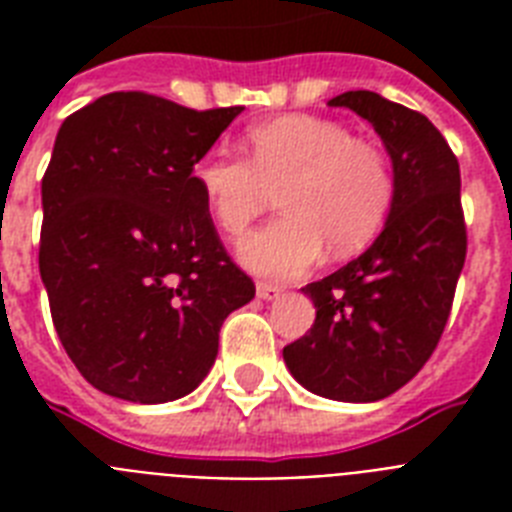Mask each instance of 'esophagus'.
Listing matches in <instances>:
<instances>
[{
    "label": "esophagus",
    "mask_w": 512,
    "mask_h": 512,
    "mask_svg": "<svg viewBox=\"0 0 512 512\" xmlns=\"http://www.w3.org/2000/svg\"><path fill=\"white\" fill-rule=\"evenodd\" d=\"M281 295L279 284H271V281H257V297L263 300H273V297Z\"/></svg>",
    "instance_id": "obj_1"
}]
</instances>
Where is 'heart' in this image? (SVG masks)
I'll return each mask as SVG.
<instances>
[{"mask_svg": "<svg viewBox=\"0 0 512 512\" xmlns=\"http://www.w3.org/2000/svg\"><path fill=\"white\" fill-rule=\"evenodd\" d=\"M247 156L209 151L193 164V183L220 231L241 239L279 188L287 212L249 236L241 260L271 279L311 268L324 247L348 255L380 233L396 180L388 154L374 140L350 135L337 119L276 116L244 135Z\"/></svg>", "mask_w": 512, "mask_h": 512, "instance_id": "obj_1", "label": "heart"}]
</instances>
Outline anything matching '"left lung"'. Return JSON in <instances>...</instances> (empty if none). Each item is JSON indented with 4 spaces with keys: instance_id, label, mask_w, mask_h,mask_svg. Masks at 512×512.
<instances>
[{
    "instance_id": "1",
    "label": "left lung",
    "mask_w": 512,
    "mask_h": 512,
    "mask_svg": "<svg viewBox=\"0 0 512 512\" xmlns=\"http://www.w3.org/2000/svg\"><path fill=\"white\" fill-rule=\"evenodd\" d=\"M372 124L396 193L388 223L364 255L303 292L316 321L284 348L300 385L335 401H380L433 356L468 255L460 162L420 111L353 90L329 100Z\"/></svg>"
}]
</instances>
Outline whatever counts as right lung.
<instances>
[{"label": "right lung", "instance_id": "right-lung-1", "mask_svg": "<svg viewBox=\"0 0 512 512\" xmlns=\"http://www.w3.org/2000/svg\"><path fill=\"white\" fill-rule=\"evenodd\" d=\"M241 111L108 92L60 127L42 177L39 273L68 358L108 396L191 393L228 313L255 297L193 183Z\"/></svg>", "mask_w": 512, "mask_h": 512}]
</instances>
